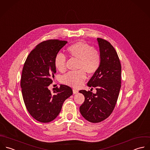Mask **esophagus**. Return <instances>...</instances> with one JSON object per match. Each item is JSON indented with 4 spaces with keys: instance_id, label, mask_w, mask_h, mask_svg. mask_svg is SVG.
<instances>
[{
    "instance_id": "obj_1",
    "label": "esophagus",
    "mask_w": 150,
    "mask_h": 150,
    "mask_svg": "<svg viewBox=\"0 0 150 150\" xmlns=\"http://www.w3.org/2000/svg\"><path fill=\"white\" fill-rule=\"evenodd\" d=\"M73 94H77L79 93V91L77 90H76V89H73Z\"/></svg>"
}]
</instances>
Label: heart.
<instances>
[{
  "mask_svg": "<svg viewBox=\"0 0 150 150\" xmlns=\"http://www.w3.org/2000/svg\"><path fill=\"white\" fill-rule=\"evenodd\" d=\"M68 53L73 57L79 59L76 71H70L62 77V82L69 86L78 88L86 79V73L89 74H95L100 69L101 63V56L99 50L93 48L92 46L84 42H76L67 48ZM66 57L58 53L54 57V65L60 72L66 69Z\"/></svg>",
  "mask_w": 150,
  "mask_h": 150,
  "instance_id": "b5f03b06",
  "label": "heart"
}]
</instances>
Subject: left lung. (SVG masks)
I'll list each match as a JSON object with an SVG mask.
<instances>
[{
    "label": "left lung",
    "instance_id": "1",
    "mask_svg": "<svg viewBox=\"0 0 150 150\" xmlns=\"http://www.w3.org/2000/svg\"><path fill=\"white\" fill-rule=\"evenodd\" d=\"M101 56L98 70L87 85L97 93L80 90L85 97L80 107L81 115L88 121L99 123L108 117L116 105L121 87V64L113 47L106 40L98 38ZM93 89V88H92Z\"/></svg>",
    "mask_w": 150,
    "mask_h": 150
}]
</instances>
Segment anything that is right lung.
Returning <instances> with one entry per match:
<instances>
[{"instance_id": "add662e5", "label": "right lung", "mask_w": 150, "mask_h": 150, "mask_svg": "<svg viewBox=\"0 0 150 150\" xmlns=\"http://www.w3.org/2000/svg\"><path fill=\"white\" fill-rule=\"evenodd\" d=\"M67 42L59 40L41 42L30 53L23 68L20 84L25 105L31 116L42 123L54 120L64 100L73 94L66 85L52 92L48 88L56 72L54 57Z\"/></svg>"}]
</instances>
